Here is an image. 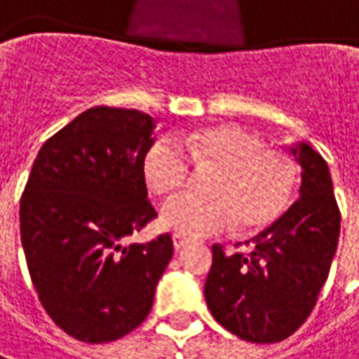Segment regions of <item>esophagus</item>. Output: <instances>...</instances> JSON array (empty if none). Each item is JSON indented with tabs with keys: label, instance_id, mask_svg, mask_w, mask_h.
I'll return each mask as SVG.
<instances>
[{
	"label": "esophagus",
	"instance_id": "34e87169",
	"mask_svg": "<svg viewBox=\"0 0 359 359\" xmlns=\"http://www.w3.org/2000/svg\"><path fill=\"white\" fill-rule=\"evenodd\" d=\"M172 242H174L175 250H182L184 246H187V244H189V241H187L185 236H182V234H174V236H172Z\"/></svg>",
	"mask_w": 359,
	"mask_h": 359
}]
</instances>
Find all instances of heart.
I'll list each match as a JSON object with an SVG mask.
<instances>
[{"label": "heart", "mask_w": 359, "mask_h": 359, "mask_svg": "<svg viewBox=\"0 0 359 359\" xmlns=\"http://www.w3.org/2000/svg\"><path fill=\"white\" fill-rule=\"evenodd\" d=\"M190 158L197 170H217L207 187L211 199H182L168 205L160 224L165 231L197 238L212 232L262 231L278 221L293 199L297 165L293 158L266 147L238 125H205L180 133L174 140L158 138L142 160L148 187L165 201L182 194L189 180Z\"/></svg>", "instance_id": "obj_1"}]
</instances>
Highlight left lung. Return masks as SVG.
<instances>
[{"mask_svg": "<svg viewBox=\"0 0 359 359\" xmlns=\"http://www.w3.org/2000/svg\"><path fill=\"white\" fill-rule=\"evenodd\" d=\"M299 199L278 221L254 236L248 254L212 246L205 281L211 315L246 342L273 344L291 336L315 309L340 236V209L325 158L299 142Z\"/></svg>", "mask_w": 359, "mask_h": 359, "instance_id": "1", "label": "left lung"}]
</instances>
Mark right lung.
I'll return each instance as SVG.
<instances>
[{
    "mask_svg": "<svg viewBox=\"0 0 359 359\" xmlns=\"http://www.w3.org/2000/svg\"><path fill=\"white\" fill-rule=\"evenodd\" d=\"M154 118L91 107L39 150L21 195V244L39 301L66 334L118 340L144 318L174 254L170 234L125 246L158 212L142 160Z\"/></svg>",
    "mask_w": 359,
    "mask_h": 359,
    "instance_id": "1",
    "label": "right lung"
}]
</instances>
